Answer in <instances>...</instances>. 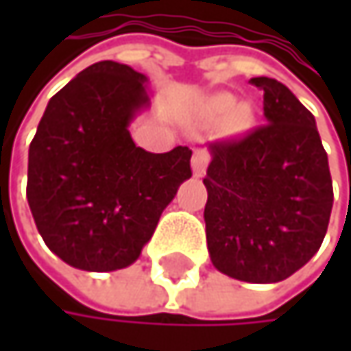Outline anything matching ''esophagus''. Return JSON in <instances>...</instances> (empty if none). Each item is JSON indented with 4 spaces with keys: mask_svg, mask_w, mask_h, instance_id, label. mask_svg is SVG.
I'll use <instances>...</instances> for the list:
<instances>
[{
    "mask_svg": "<svg viewBox=\"0 0 351 351\" xmlns=\"http://www.w3.org/2000/svg\"><path fill=\"white\" fill-rule=\"evenodd\" d=\"M207 165H209V154L205 150H195L193 152V158H191V169H193V175L197 178L205 175L207 171Z\"/></svg>",
    "mask_w": 351,
    "mask_h": 351,
    "instance_id": "34e87169",
    "label": "esophagus"
}]
</instances>
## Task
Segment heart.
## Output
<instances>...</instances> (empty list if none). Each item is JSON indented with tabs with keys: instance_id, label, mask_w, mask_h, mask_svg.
<instances>
[{
	"instance_id": "obj_1",
	"label": "heart",
	"mask_w": 351,
	"mask_h": 351,
	"mask_svg": "<svg viewBox=\"0 0 351 351\" xmlns=\"http://www.w3.org/2000/svg\"><path fill=\"white\" fill-rule=\"evenodd\" d=\"M199 119L203 123H221L228 119L234 130H244L252 121V109L245 104L238 106V99L232 93H215L205 97L199 106Z\"/></svg>"
}]
</instances>
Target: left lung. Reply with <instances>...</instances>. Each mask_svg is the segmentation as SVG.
Segmentation results:
<instances>
[{"instance_id": "left-lung-1", "label": "left lung", "mask_w": 351, "mask_h": 351, "mask_svg": "<svg viewBox=\"0 0 351 351\" xmlns=\"http://www.w3.org/2000/svg\"><path fill=\"white\" fill-rule=\"evenodd\" d=\"M250 83L264 93L266 123L240 142L209 146L203 215L213 266L236 280L270 285L315 256L333 186L313 113L276 79Z\"/></svg>"}]
</instances>
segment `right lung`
Masks as SVG:
<instances>
[{
    "label": "right lung",
    "instance_id": "right-lung-1",
    "mask_svg": "<svg viewBox=\"0 0 351 351\" xmlns=\"http://www.w3.org/2000/svg\"><path fill=\"white\" fill-rule=\"evenodd\" d=\"M148 77L101 60L81 71L44 109L28 152V205L62 262L87 272L134 264L191 178V150L152 154L132 121L150 107Z\"/></svg>",
    "mask_w": 351,
    "mask_h": 351
}]
</instances>
